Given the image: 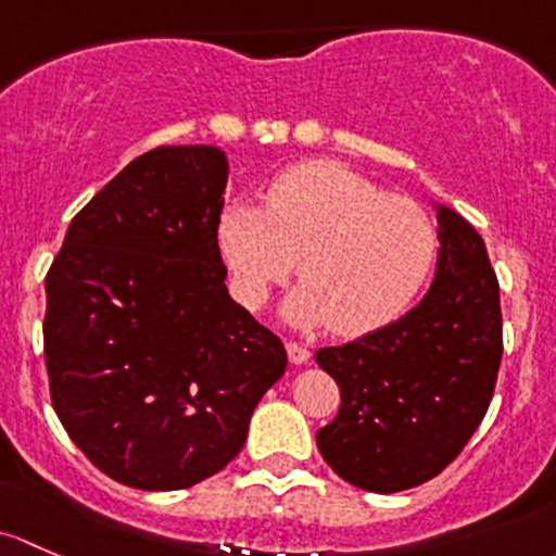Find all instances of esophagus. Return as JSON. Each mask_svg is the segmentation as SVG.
Returning a JSON list of instances; mask_svg holds the SVG:
<instances>
[{
  "label": "esophagus",
  "mask_w": 556,
  "mask_h": 556,
  "mask_svg": "<svg viewBox=\"0 0 556 556\" xmlns=\"http://www.w3.org/2000/svg\"><path fill=\"white\" fill-rule=\"evenodd\" d=\"M286 353H289L291 364H307V362H311V348L302 345V342L289 340V342H286Z\"/></svg>",
  "instance_id": "esophagus-1"
}]
</instances>
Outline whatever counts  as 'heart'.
I'll return each mask as SVG.
<instances>
[{"mask_svg": "<svg viewBox=\"0 0 556 556\" xmlns=\"http://www.w3.org/2000/svg\"><path fill=\"white\" fill-rule=\"evenodd\" d=\"M216 238L245 307H260L300 267L305 280L286 316L302 326L329 324L342 337L402 316L439 251L437 225L420 203L329 160L283 170L267 187L265 208L232 200Z\"/></svg>", "mask_w": 556, "mask_h": 556, "instance_id": "1", "label": "heart"}]
</instances>
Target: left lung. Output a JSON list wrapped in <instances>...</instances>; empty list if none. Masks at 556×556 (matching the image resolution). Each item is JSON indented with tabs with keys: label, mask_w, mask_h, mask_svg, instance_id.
Segmentation results:
<instances>
[{
	"label": "left lung",
	"mask_w": 556,
	"mask_h": 556,
	"mask_svg": "<svg viewBox=\"0 0 556 556\" xmlns=\"http://www.w3.org/2000/svg\"><path fill=\"white\" fill-rule=\"evenodd\" d=\"M439 265L404 318L316 362L340 386V412L316 442L331 471L369 492L439 477L488 412L503 356L501 289L479 232L439 208Z\"/></svg>",
	"instance_id": "1"
}]
</instances>
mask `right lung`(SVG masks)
<instances>
[{
  "label": "right lung",
  "instance_id": "add662e5",
  "mask_svg": "<svg viewBox=\"0 0 556 556\" xmlns=\"http://www.w3.org/2000/svg\"><path fill=\"white\" fill-rule=\"evenodd\" d=\"M225 152L157 147L68 225L45 278L50 402L114 482L185 490L238 455L283 375L278 334L227 294Z\"/></svg>",
  "mask_w": 556,
  "mask_h": 556
}]
</instances>
